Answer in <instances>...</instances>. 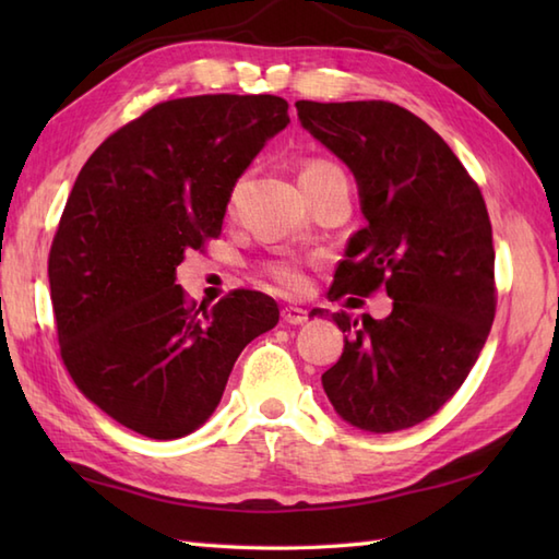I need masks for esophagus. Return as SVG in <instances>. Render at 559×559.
Instances as JSON below:
<instances>
[{"instance_id":"34e87169","label":"esophagus","mask_w":559,"mask_h":559,"mask_svg":"<svg viewBox=\"0 0 559 559\" xmlns=\"http://www.w3.org/2000/svg\"><path fill=\"white\" fill-rule=\"evenodd\" d=\"M281 317L286 324H305L307 322V310L302 307H295V305H286L281 310Z\"/></svg>"}]
</instances>
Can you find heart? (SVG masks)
Instances as JSON below:
<instances>
[{"label": "heart", "mask_w": 559, "mask_h": 559, "mask_svg": "<svg viewBox=\"0 0 559 559\" xmlns=\"http://www.w3.org/2000/svg\"><path fill=\"white\" fill-rule=\"evenodd\" d=\"M336 165H331L329 160H310L305 163V168L300 170V180L305 177H314L319 173L334 170ZM266 273L271 276V281L281 286L283 290L288 293H300L305 288V271H302V259L298 257H281L273 259L266 264Z\"/></svg>", "instance_id": "obj_1"}]
</instances>
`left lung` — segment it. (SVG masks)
Masks as SVG:
<instances>
[{"label": "left lung", "mask_w": 559, "mask_h": 559, "mask_svg": "<svg viewBox=\"0 0 559 559\" xmlns=\"http://www.w3.org/2000/svg\"><path fill=\"white\" fill-rule=\"evenodd\" d=\"M295 108L307 132L353 170L367 218L329 298L386 290L394 300L384 319L331 314L348 338L322 374L324 391L360 430H406L456 394L490 334L497 288L485 199L447 141L401 105L298 100Z\"/></svg>", "instance_id": "1"}]
</instances>
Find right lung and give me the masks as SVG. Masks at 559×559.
Wrapping results in <instances>:
<instances>
[{"instance_id":"obj_1","label":"right lung","mask_w":559,"mask_h":559,"mask_svg":"<svg viewBox=\"0 0 559 559\" xmlns=\"http://www.w3.org/2000/svg\"><path fill=\"white\" fill-rule=\"evenodd\" d=\"M288 122L278 96L163 100L81 168L47 259L59 355L83 396L129 430L194 432L237 355L276 326L269 295L237 288L197 305L175 269L221 235L237 177Z\"/></svg>"}]
</instances>
